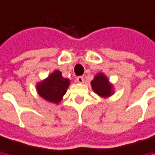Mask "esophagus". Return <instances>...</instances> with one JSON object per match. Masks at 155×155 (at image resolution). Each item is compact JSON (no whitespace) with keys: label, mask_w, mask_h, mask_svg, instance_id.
<instances>
[{"label":"esophagus","mask_w":155,"mask_h":155,"mask_svg":"<svg viewBox=\"0 0 155 155\" xmlns=\"http://www.w3.org/2000/svg\"><path fill=\"white\" fill-rule=\"evenodd\" d=\"M77 81H78V83H79V84H83L84 83V78L83 77H78L77 78Z\"/></svg>","instance_id":"34e87169"}]
</instances>
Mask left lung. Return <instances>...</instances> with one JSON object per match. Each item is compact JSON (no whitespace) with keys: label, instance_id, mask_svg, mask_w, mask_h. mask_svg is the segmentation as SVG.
I'll use <instances>...</instances> for the list:
<instances>
[{"label":"left lung","instance_id":"left-lung-1","mask_svg":"<svg viewBox=\"0 0 155 155\" xmlns=\"http://www.w3.org/2000/svg\"><path fill=\"white\" fill-rule=\"evenodd\" d=\"M93 91L101 97H108L114 94L113 85L110 83L108 78L102 72L97 73L93 80L91 82Z\"/></svg>","mask_w":155,"mask_h":155}]
</instances>
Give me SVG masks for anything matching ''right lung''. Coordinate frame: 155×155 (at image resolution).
I'll use <instances>...</instances> for the list:
<instances>
[{"label": "right lung", "instance_id": "right-lung-1", "mask_svg": "<svg viewBox=\"0 0 155 155\" xmlns=\"http://www.w3.org/2000/svg\"><path fill=\"white\" fill-rule=\"evenodd\" d=\"M69 85L70 79L64 78L61 71H54L48 78L39 82L35 87L38 95L44 100L58 104L62 101Z\"/></svg>", "mask_w": 155, "mask_h": 155}]
</instances>
